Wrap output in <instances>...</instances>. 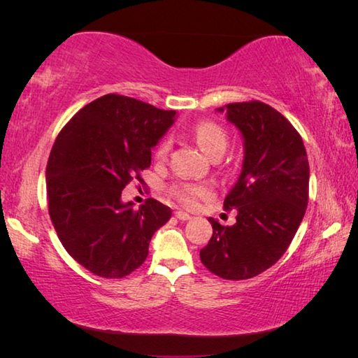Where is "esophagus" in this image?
<instances>
[{
	"instance_id": "esophagus-1",
	"label": "esophagus",
	"mask_w": 358,
	"mask_h": 358,
	"mask_svg": "<svg viewBox=\"0 0 358 358\" xmlns=\"http://www.w3.org/2000/svg\"><path fill=\"white\" fill-rule=\"evenodd\" d=\"M175 216H177L178 220H181V221H187V220H191V215L185 213V211H175Z\"/></svg>"
}]
</instances>
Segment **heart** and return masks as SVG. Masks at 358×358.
<instances>
[{
	"label": "heart",
	"mask_w": 358,
	"mask_h": 358,
	"mask_svg": "<svg viewBox=\"0 0 358 358\" xmlns=\"http://www.w3.org/2000/svg\"><path fill=\"white\" fill-rule=\"evenodd\" d=\"M194 138L201 150L210 157H215L217 155H224L227 148V134L224 132L221 126H217L213 121H202L194 129ZM169 150V142H164L159 147V156H164ZM173 194L177 196L180 202H183L187 207H194L199 199L208 196V187L194 185V183H185L180 185L173 189Z\"/></svg>",
	"instance_id": "1"
}]
</instances>
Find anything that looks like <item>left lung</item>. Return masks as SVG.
<instances>
[{"mask_svg": "<svg viewBox=\"0 0 358 358\" xmlns=\"http://www.w3.org/2000/svg\"><path fill=\"white\" fill-rule=\"evenodd\" d=\"M226 113L243 141V164L224 199L237 210L234 226L210 217L213 235L201 250L207 268L224 280H250L278 262L305 216L310 164L299 132L273 107L235 102Z\"/></svg>", "mask_w": 358, "mask_h": 358, "instance_id": "8db88e82", "label": "left lung"}]
</instances>
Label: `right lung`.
I'll list each match as a JSON object with an SVG mask.
<instances>
[{"mask_svg": "<svg viewBox=\"0 0 358 358\" xmlns=\"http://www.w3.org/2000/svg\"><path fill=\"white\" fill-rule=\"evenodd\" d=\"M177 120L175 110L106 94L78 110L59 132L47 162L48 213L64 250L102 278H123L148 256L172 210L148 199L134 210L121 191L151 164Z\"/></svg>", "mask_w": 358, "mask_h": 358, "instance_id": "right-lung-1", "label": "right lung"}]
</instances>
